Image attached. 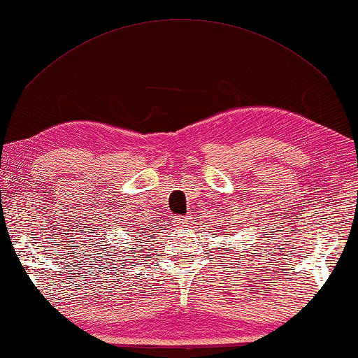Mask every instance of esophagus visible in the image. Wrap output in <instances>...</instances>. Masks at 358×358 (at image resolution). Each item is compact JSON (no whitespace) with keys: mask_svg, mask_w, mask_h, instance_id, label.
Here are the masks:
<instances>
[{"mask_svg":"<svg viewBox=\"0 0 358 358\" xmlns=\"http://www.w3.org/2000/svg\"><path fill=\"white\" fill-rule=\"evenodd\" d=\"M173 224H174V227H182V225H185L187 224V219L185 217H173Z\"/></svg>","mask_w":358,"mask_h":358,"instance_id":"1","label":"esophagus"}]
</instances>
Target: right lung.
Listing matches in <instances>:
<instances>
[{"label": "right lung", "mask_w": 358, "mask_h": 358, "mask_svg": "<svg viewBox=\"0 0 358 358\" xmlns=\"http://www.w3.org/2000/svg\"><path fill=\"white\" fill-rule=\"evenodd\" d=\"M136 234H138V233H136Z\"/></svg>", "instance_id": "1"}]
</instances>
